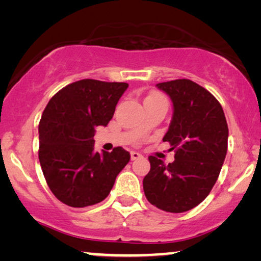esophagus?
Returning <instances> with one entry per match:
<instances>
[{
  "instance_id": "obj_1",
  "label": "esophagus",
  "mask_w": 261,
  "mask_h": 261,
  "mask_svg": "<svg viewBox=\"0 0 261 261\" xmlns=\"http://www.w3.org/2000/svg\"><path fill=\"white\" fill-rule=\"evenodd\" d=\"M140 158H142V155L140 154V153H138V152H132L130 153V159L132 160H137V159H140Z\"/></svg>"
}]
</instances>
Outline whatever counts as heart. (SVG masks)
Listing matches in <instances>:
<instances>
[{
	"instance_id": "heart-1",
	"label": "heart",
	"mask_w": 261,
	"mask_h": 261,
	"mask_svg": "<svg viewBox=\"0 0 261 261\" xmlns=\"http://www.w3.org/2000/svg\"><path fill=\"white\" fill-rule=\"evenodd\" d=\"M158 96H160V95H159V94H156V92H152V94L149 95L147 98H154V97H158Z\"/></svg>"
}]
</instances>
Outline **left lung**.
I'll return each instance as SVG.
<instances>
[{"instance_id":"left-lung-1","label":"left lung","mask_w":261,"mask_h":261,"mask_svg":"<svg viewBox=\"0 0 261 261\" xmlns=\"http://www.w3.org/2000/svg\"><path fill=\"white\" fill-rule=\"evenodd\" d=\"M173 103V116L163 138L174 149V162L149 155L142 181L147 201L167 213L188 212L210 194L228 148V124L220 102L190 80L156 84Z\"/></svg>"}]
</instances>
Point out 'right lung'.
<instances>
[{
	"mask_svg": "<svg viewBox=\"0 0 261 261\" xmlns=\"http://www.w3.org/2000/svg\"><path fill=\"white\" fill-rule=\"evenodd\" d=\"M127 83L82 80L59 90L39 122V162L52 194L84 208L102 202L130 159L129 152L95 151V128L107 126Z\"/></svg>",
	"mask_w": 261,
	"mask_h": 261,
	"instance_id": "add662e5",
	"label": "right lung"
}]
</instances>
